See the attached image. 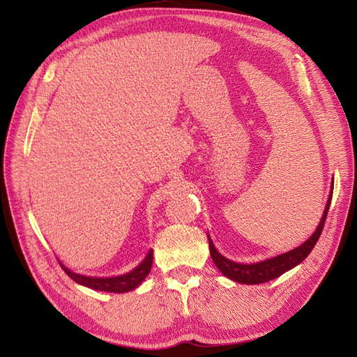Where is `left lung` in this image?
Wrapping results in <instances>:
<instances>
[{
	"label": "left lung",
	"mask_w": 357,
	"mask_h": 357,
	"mask_svg": "<svg viewBox=\"0 0 357 357\" xmlns=\"http://www.w3.org/2000/svg\"><path fill=\"white\" fill-rule=\"evenodd\" d=\"M330 202H331V195L327 202V207L324 210V216L321 219L319 225H317L316 231L310 236V239L304 244L299 245L298 248L291 250V252L279 255L276 257H271V259H267L264 262H257V264H238L233 262L230 259H227L222 255L218 253V250L215 248L213 242L208 238V245H210V255L211 259H213L216 267L221 270L224 276L230 278L231 280H236V282L241 284H264L268 282L271 279H276L278 276L284 275L285 271L291 270L296 265L301 264L302 261L312 252L313 247L316 245V242L319 241V236L324 229L325 219H327V213L330 208Z\"/></svg>",
	"instance_id": "left-lung-1"
}]
</instances>
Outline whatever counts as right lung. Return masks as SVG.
Here are the masks:
<instances>
[{"mask_svg": "<svg viewBox=\"0 0 357 357\" xmlns=\"http://www.w3.org/2000/svg\"><path fill=\"white\" fill-rule=\"evenodd\" d=\"M151 262H153V250H150L149 255L146 256V259H144L133 271L116 278L82 276L70 271L69 268H66L63 264L59 265H61V268L67 273V275H69L70 279H73L75 282H78L81 285L93 288V290H101V291H109V293H124V291L133 290V288L138 287L142 280L146 279V276L150 273Z\"/></svg>", "mask_w": 357, "mask_h": 357, "instance_id": "right-lung-1", "label": "right lung"}]
</instances>
